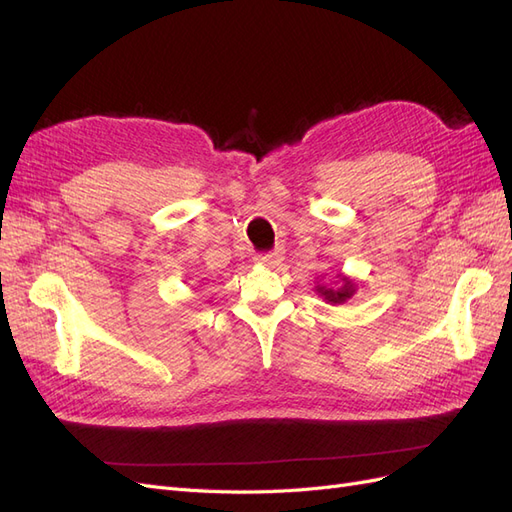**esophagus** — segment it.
Segmentation results:
<instances>
[{
    "instance_id": "1",
    "label": "esophagus",
    "mask_w": 512,
    "mask_h": 512,
    "mask_svg": "<svg viewBox=\"0 0 512 512\" xmlns=\"http://www.w3.org/2000/svg\"><path fill=\"white\" fill-rule=\"evenodd\" d=\"M254 260L258 265H265V267H275L277 262L282 260V252H265V254H256Z\"/></svg>"
}]
</instances>
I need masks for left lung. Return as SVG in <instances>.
<instances>
[{
    "label": "left lung",
    "instance_id": "8db88e82",
    "mask_svg": "<svg viewBox=\"0 0 512 512\" xmlns=\"http://www.w3.org/2000/svg\"><path fill=\"white\" fill-rule=\"evenodd\" d=\"M356 288H359L356 280H352V277H348L344 273H337L335 282L331 286L320 284V282L316 284V292L331 305H344L346 301H350L356 294Z\"/></svg>",
    "mask_w": 512,
    "mask_h": 512
}]
</instances>
